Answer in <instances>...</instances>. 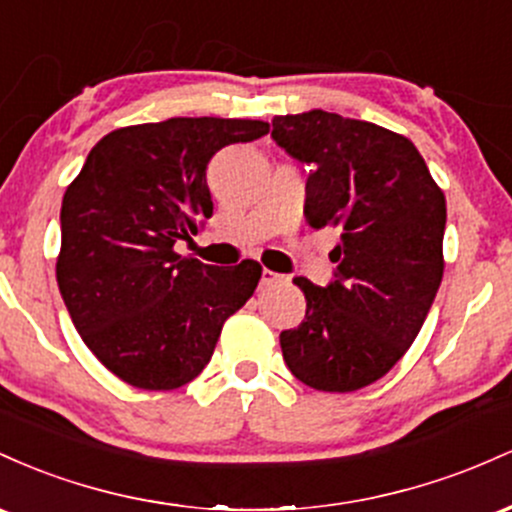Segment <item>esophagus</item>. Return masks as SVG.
<instances>
[{
  "instance_id": "34e87169",
  "label": "esophagus",
  "mask_w": 512,
  "mask_h": 512,
  "mask_svg": "<svg viewBox=\"0 0 512 512\" xmlns=\"http://www.w3.org/2000/svg\"><path fill=\"white\" fill-rule=\"evenodd\" d=\"M278 283H283V275H278V273L268 271V268H263V273H261V285H263V287H271V285H278Z\"/></svg>"
}]
</instances>
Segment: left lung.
Here are the masks:
<instances>
[{"label":"left lung","instance_id":"8db88e82","mask_svg":"<svg viewBox=\"0 0 512 512\" xmlns=\"http://www.w3.org/2000/svg\"><path fill=\"white\" fill-rule=\"evenodd\" d=\"M271 137L312 166L307 225L341 232L336 280L295 278L307 312L280 333L283 358L307 387L355 392L404 358L428 317L445 271V195L409 137L367 120L278 116Z\"/></svg>","mask_w":512,"mask_h":512}]
</instances>
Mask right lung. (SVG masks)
<instances>
[{
	"mask_svg": "<svg viewBox=\"0 0 512 512\" xmlns=\"http://www.w3.org/2000/svg\"><path fill=\"white\" fill-rule=\"evenodd\" d=\"M268 130L241 118L128 125L101 137L67 186L57 287L74 329L118 380L149 392L195 380L225 321L254 295L256 261L208 266L174 246L212 215L210 159Z\"/></svg>",
	"mask_w": 512,
	"mask_h": 512,
	"instance_id": "right-lung-1",
	"label": "right lung"
}]
</instances>
